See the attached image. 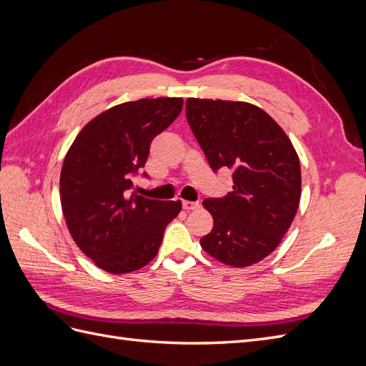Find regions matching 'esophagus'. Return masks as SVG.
I'll use <instances>...</instances> for the list:
<instances>
[{
  "label": "esophagus",
  "mask_w": 366,
  "mask_h": 366,
  "mask_svg": "<svg viewBox=\"0 0 366 366\" xmlns=\"http://www.w3.org/2000/svg\"><path fill=\"white\" fill-rule=\"evenodd\" d=\"M182 204H183L184 210H197L198 207H200V203H198V202H187V200H184Z\"/></svg>",
  "instance_id": "esophagus-1"
}]
</instances>
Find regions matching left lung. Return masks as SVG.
Returning <instances> with one entry per match:
<instances>
[{
    "instance_id": "1",
    "label": "left lung",
    "mask_w": 366,
    "mask_h": 366,
    "mask_svg": "<svg viewBox=\"0 0 366 366\" xmlns=\"http://www.w3.org/2000/svg\"><path fill=\"white\" fill-rule=\"evenodd\" d=\"M186 119L215 172L229 168L234 191L206 198L214 227L200 239L210 257L249 267L280 246L301 200V164L284 129L257 105L189 97Z\"/></svg>"
}]
</instances>
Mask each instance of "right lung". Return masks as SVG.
<instances>
[{
    "instance_id": "right-lung-1",
    "label": "right lung",
    "mask_w": 366,
    "mask_h": 366,
    "mask_svg": "<svg viewBox=\"0 0 366 366\" xmlns=\"http://www.w3.org/2000/svg\"><path fill=\"white\" fill-rule=\"evenodd\" d=\"M183 108L182 97L140 99L96 116L74 139L61 171V206L70 235L99 269L122 274L156 258L182 202L136 195L131 177L152 139Z\"/></svg>"
}]
</instances>
